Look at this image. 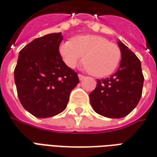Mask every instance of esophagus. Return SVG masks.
Returning a JSON list of instances; mask_svg holds the SVG:
<instances>
[{
    "instance_id": "1",
    "label": "esophagus",
    "mask_w": 157,
    "mask_h": 157,
    "mask_svg": "<svg viewBox=\"0 0 157 157\" xmlns=\"http://www.w3.org/2000/svg\"><path fill=\"white\" fill-rule=\"evenodd\" d=\"M78 77H79V80H80V81H82V80L85 78V76H82V75H81V74H78Z\"/></svg>"
}]
</instances>
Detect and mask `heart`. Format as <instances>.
Masks as SVG:
<instances>
[{"label": "heart", "instance_id": "obj_1", "mask_svg": "<svg viewBox=\"0 0 157 157\" xmlns=\"http://www.w3.org/2000/svg\"><path fill=\"white\" fill-rule=\"evenodd\" d=\"M59 52L65 65L70 68H74L82 58L84 70L95 77L111 75L121 59L120 48L98 35L74 36L71 40L60 44Z\"/></svg>", "mask_w": 157, "mask_h": 157}]
</instances>
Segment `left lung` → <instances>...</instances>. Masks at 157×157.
Instances as JSON below:
<instances>
[{
	"instance_id": "left-lung-1",
	"label": "left lung",
	"mask_w": 157,
	"mask_h": 157,
	"mask_svg": "<svg viewBox=\"0 0 157 157\" xmlns=\"http://www.w3.org/2000/svg\"><path fill=\"white\" fill-rule=\"evenodd\" d=\"M117 44L121 52L119 68L110 77L97 80L96 88L90 94L95 112L108 118H122L135 108L144 81L138 57L120 40Z\"/></svg>"
}]
</instances>
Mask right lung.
<instances>
[{"mask_svg": "<svg viewBox=\"0 0 157 157\" xmlns=\"http://www.w3.org/2000/svg\"><path fill=\"white\" fill-rule=\"evenodd\" d=\"M63 36L51 33L36 38L18 54L14 82L21 104L38 118L66 109L71 91L79 83L77 73L65 65L59 52Z\"/></svg>", "mask_w": 157, "mask_h": 157, "instance_id": "obj_1", "label": "right lung"}]
</instances>
